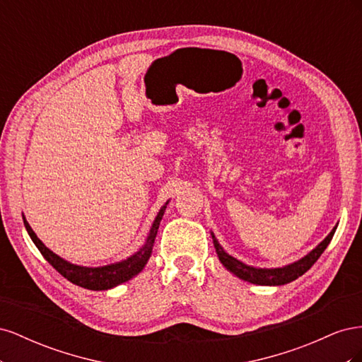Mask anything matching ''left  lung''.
<instances>
[{
  "mask_svg": "<svg viewBox=\"0 0 362 362\" xmlns=\"http://www.w3.org/2000/svg\"><path fill=\"white\" fill-rule=\"evenodd\" d=\"M335 229H337V226L329 234H327V237L320 245H317L310 252V254H306L303 258L291 262V264H287L284 267H276V269H259V267H254V266H247V264H245V262L229 255L228 252L221 246V243L217 242V238L213 233H211V237H213L218 259H221V262L226 267V270L234 273L237 278L247 281L250 284H257V286H284V284H288L294 279H298L299 276L303 275L305 272H308L313 267V264L320 258V255L323 254L327 245L331 243V240L335 234Z\"/></svg>",
  "mask_w": 362,
  "mask_h": 362,
  "instance_id": "obj_1",
  "label": "left lung"
}]
</instances>
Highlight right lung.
Wrapping results in <instances>:
<instances>
[{
    "label": "right lung",
    "mask_w": 362,
    "mask_h": 362,
    "mask_svg": "<svg viewBox=\"0 0 362 362\" xmlns=\"http://www.w3.org/2000/svg\"><path fill=\"white\" fill-rule=\"evenodd\" d=\"M168 204H169V201L160 208L156 221L149 229V234L146 237L145 245L141 246L136 252V254L128 257L127 259L113 262V264L100 266V267L76 266L66 259L60 258L57 254H54L52 250H49L45 245L40 242L37 235L35 234V231H33L31 226L28 225L25 217H24V225H25V229H27L30 238L33 240V243H35L36 247L40 250L43 258H45L49 264L60 273L62 276H64L68 281L75 284V286H80L87 290H96V291L110 290V288L119 286V284L127 282L131 278H134L146 266V262L152 254V247H154L158 226H160L164 211H166Z\"/></svg>",
    "instance_id": "right-lung-1"
}]
</instances>
